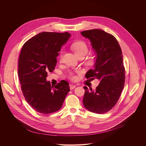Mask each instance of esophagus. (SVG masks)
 Segmentation results:
<instances>
[{
  "instance_id": "esophagus-1",
  "label": "esophagus",
  "mask_w": 146,
  "mask_h": 146,
  "mask_svg": "<svg viewBox=\"0 0 146 146\" xmlns=\"http://www.w3.org/2000/svg\"><path fill=\"white\" fill-rule=\"evenodd\" d=\"M76 87V85H74V84H70V88L71 90H72L74 89H75Z\"/></svg>"
}]
</instances>
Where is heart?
Returning <instances> with one entry per match:
<instances>
[{"instance_id": "obj_1", "label": "heart", "mask_w": 146, "mask_h": 146, "mask_svg": "<svg viewBox=\"0 0 146 146\" xmlns=\"http://www.w3.org/2000/svg\"><path fill=\"white\" fill-rule=\"evenodd\" d=\"M71 48L76 56L78 57H84L88 52V47L87 44L83 41H78L74 42L71 45ZM62 52H61L60 54V59L61 61L62 58ZM88 63L90 64L93 63V60H89ZM77 73L80 74H81L80 71H77ZM68 78L71 80H75L76 79V76L72 72H70L68 74Z\"/></svg>"}]
</instances>
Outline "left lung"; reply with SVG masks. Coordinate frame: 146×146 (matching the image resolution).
Segmentation results:
<instances>
[{
  "label": "left lung",
  "mask_w": 146,
  "mask_h": 146,
  "mask_svg": "<svg viewBox=\"0 0 146 146\" xmlns=\"http://www.w3.org/2000/svg\"><path fill=\"white\" fill-rule=\"evenodd\" d=\"M89 39L96 54L94 69L85 74L86 79L100 81L95 90L84 86V107L89 111L103 114L117 102L125 83V68L122 51L116 39L101 29L81 32Z\"/></svg>",
  "instance_id": "8db88e82"
}]
</instances>
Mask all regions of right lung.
Listing matches in <instances>:
<instances>
[{
	"instance_id": "right-lung-1",
	"label": "right lung",
	"mask_w": 146,
	"mask_h": 146,
	"mask_svg": "<svg viewBox=\"0 0 146 146\" xmlns=\"http://www.w3.org/2000/svg\"><path fill=\"white\" fill-rule=\"evenodd\" d=\"M70 36L67 32H42L26 42L21 49L18 68L21 90L27 103L41 113L58 111L70 91L67 82L61 80L53 86L46 78L54 70L58 52Z\"/></svg>"
}]
</instances>
